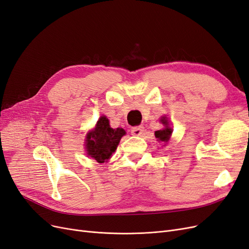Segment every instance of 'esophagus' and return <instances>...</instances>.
I'll list each match as a JSON object with an SVG mask.
<instances>
[{
  "label": "esophagus",
  "instance_id": "obj_1",
  "mask_svg": "<svg viewBox=\"0 0 249 249\" xmlns=\"http://www.w3.org/2000/svg\"><path fill=\"white\" fill-rule=\"evenodd\" d=\"M144 131V127L142 125H137V126H134L131 129V133L134 136H140V135Z\"/></svg>",
  "mask_w": 249,
  "mask_h": 249
}]
</instances>
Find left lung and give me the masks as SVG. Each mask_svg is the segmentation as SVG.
Segmentation results:
<instances>
[{"instance_id":"8db88e82","label":"left lung","mask_w":249,"mask_h":249,"mask_svg":"<svg viewBox=\"0 0 249 249\" xmlns=\"http://www.w3.org/2000/svg\"><path fill=\"white\" fill-rule=\"evenodd\" d=\"M161 123L165 125V127L163 130H160V131H156L155 132V136L156 138L159 140V141H162V142H168L169 138H170V135L172 133V129L171 127L168 126V122L167 119L163 117L161 119Z\"/></svg>"}]
</instances>
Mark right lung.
Segmentation results:
<instances>
[{
  "instance_id": "right-lung-1",
  "label": "right lung",
  "mask_w": 249,
  "mask_h": 249,
  "mask_svg": "<svg viewBox=\"0 0 249 249\" xmlns=\"http://www.w3.org/2000/svg\"><path fill=\"white\" fill-rule=\"evenodd\" d=\"M125 134L124 129H112L106 116H102L92 132L87 134V155L99 163L107 161L115 152L118 143Z\"/></svg>"
}]
</instances>
